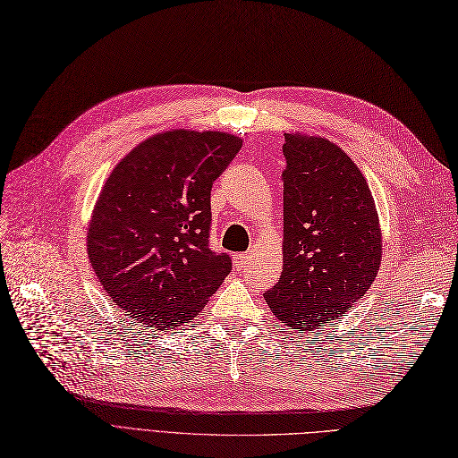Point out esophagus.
<instances>
[{
	"mask_svg": "<svg viewBox=\"0 0 458 458\" xmlns=\"http://www.w3.org/2000/svg\"><path fill=\"white\" fill-rule=\"evenodd\" d=\"M250 262V255L249 253H240V255H233V264H235V267H238V268H245L247 267V264Z\"/></svg>",
	"mask_w": 458,
	"mask_h": 458,
	"instance_id": "1",
	"label": "esophagus"
}]
</instances>
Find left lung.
I'll return each instance as SVG.
<instances>
[{
  "label": "left lung",
  "mask_w": 458,
  "mask_h": 458,
  "mask_svg": "<svg viewBox=\"0 0 458 458\" xmlns=\"http://www.w3.org/2000/svg\"><path fill=\"white\" fill-rule=\"evenodd\" d=\"M284 270L264 293L291 329L338 319L373 285L382 257L375 199L341 146L285 132Z\"/></svg>",
  "instance_id": "1"
}]
</instances>
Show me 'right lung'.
<instances>
[{"mask_svg":"<svg viewBox=\"0 0 458 458\" xmlns=\"http://www.w3.org/2000/svg\"><path fill=\"white\" fill-rule=\"evenodd\" d=\"M242 139L173 129L114 167L93 209L87 255L108 297L137 321L171 331L196 318L232 270L209 247L211 188Z\"/></svg>","mask_w":458,"mask_h":458,"instance_id":"obj_1","label":"right lung"}]
</instances>
